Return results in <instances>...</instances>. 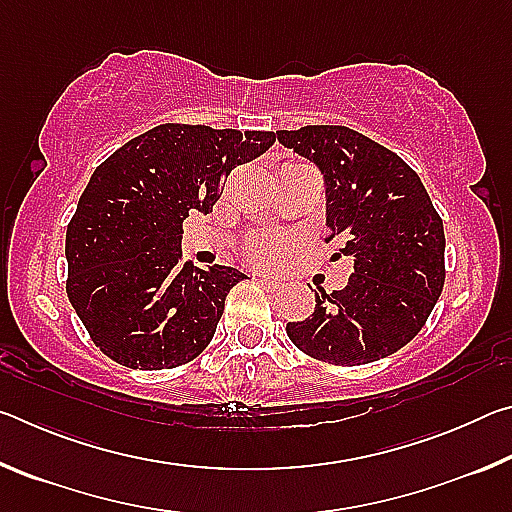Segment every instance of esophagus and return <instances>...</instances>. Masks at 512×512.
<instances>
[{
  "label": "esophagus",
  "instance_id": "obj_1",
  "mask_svg": "<svg viewBox=\"0 0 512 512\" xmlns=\"http://www.w3.org/2000/svg\"><path fill=\"white\" fill-rule=\"evenodd\" d=\"M259 284H262L264 289H271V291H280L282 289V282L280 280H273V277H266V275H259Z\"/></svg>",
  "mask_w": 512,
  "mask_h": 512
}]
</instances>
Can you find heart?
<instances>
[{
	"mask_svg": "<svg viewBox=\"0 0 512 512\" xmlns=\"http://www.w3.org/2000/svg\"><path fill=\"white\" fill-rule=\"evenodd\" d=\"M289 250L291 241L287 237L259 232V235H253L244 244V257L255 266L275 268L284 264V259L289 257Z\"/></svg>",
	"mask_w": 512,
	"mask_h": 512,
	"instance_id": "obj_1",
	"label": "heart"
}]
</instances>
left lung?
Segmentation results:
<instances>
[{
    "label": "left lung",
    "mask_w": 512,
    "mask_h": 512,
    "mask_svg": "<svg viewBox=\"0 0 512 512\" xmlns=\"http://www.w3.org/2000/svg\"><path fill=\"white\" fill-rule=\"evenodd\" d=\"M277 140L323 171L327 241L341 239L334 259L354 262L345 289H318L311 316L287 323V336L332 366L384 359L420 332L443 293V219L400 155L348 126H302Z\"/></svg>",
    "instance_id": "8db88e82"
}]
</instances>
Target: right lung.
I'll list each match as a JSON object with an SVG mask.
<instances>
[{
  "mask_svg": "<svg viewBox=\"0 0 512 512\" xmlns=\"http://www.w3.org/2000/svg\"><path fill=\"white\" fill-rule=\"evenodd\" d=\"M271 131L162 124L94 169L67 225V298L94 345L126 368H178L219 325L232 266L183 259L189 212H212L230 171L271 149Z\"/></svg>",
  "mask_w": 512,
  "mask_h": 512,
  "instance_id": "add662e5",
  "label": "right lung"
}]
</instances>
